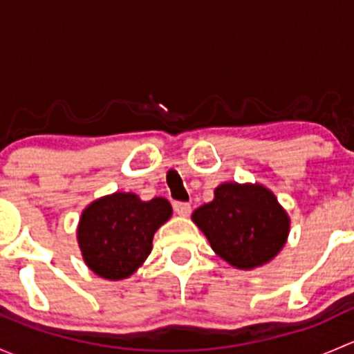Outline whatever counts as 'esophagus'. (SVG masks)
<instances>
[{
    "label": "esophagus",
    "instance_id": "obj_1",
    "mask_svg": "<svg viewBox=\"0 0 354 354\" xmlns=\"http://www.w3.org/2000/svg\"><path fill=\"white\" fill-rule=\"evenodd\" d=\"M174 212H176L178 216H181V217H187V216H190L192 205H190V203H187V202H176V203H174Z\"/></svg>",
    "mask_w": 354,
    "mask_h": 354
}]
</instances>
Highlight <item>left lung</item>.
<instances>
[{"label": "left lung", "mask_w": 354, "mask_h": 354, "mask_svg": "<svg viewBox=\"0 0 354 354\" xmlns=\"http://www.w3.org/2000/svg\"><path fill=\"white\" fill-rule=\"evenodd\" d=\"M214 252L230 266L252 270L269 263L286 245L289 219L274 192L260 183H221L214 200L192 214Z\"/></svg>", "instance_id": "8db88e82"}]
</instances>
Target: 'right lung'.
Segmentation results:
<instances>
[{
    "mask_svg": "<svg viewBox=\"0 0 354 354\" xmlns=\"http://www.w3.org/2000/svg\"><path fill=\"white\" fill-rule=\"evenodd\" d=\"M171 216L164 197L145 202L131 192H114L95 198L82 210L77 227L85 266L108 281L127 279L151 255L156 231Z\"/></svg>",
    "mask_w": 354,
    "mask_h": 354,
    "instance_id": "right-lung-1",
    "label": "right lung"
}]
</instances>
